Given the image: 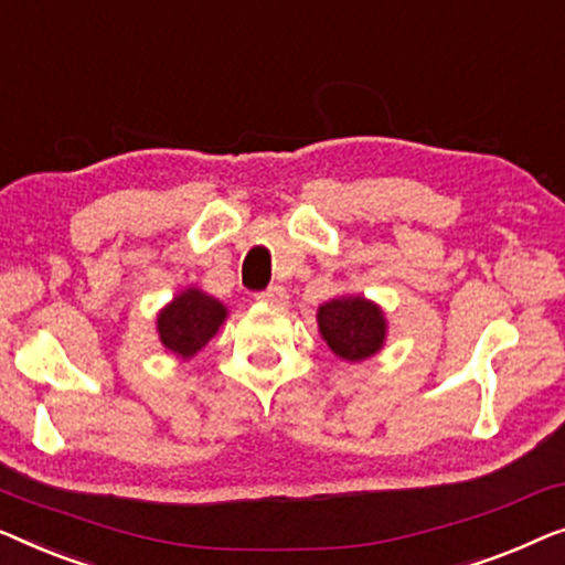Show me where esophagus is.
I'll return each instance as SVG.
<instances>
[{"label":"esophagus","instance_id":"obj_1","mask_svg":"<svg viewBox=\"0 0 565 565\" xmlns=\"http://www.w3.org/2000/svg\"><path fill=\"white\" fill-rule=\"evenodd\" d=\"M256 299L266 301V305H271V307H279V309L289 305V294H286L284 286H268V289L260 291Z\"/></svg>","mask_w":565,"mask_h":565}]
</instances>
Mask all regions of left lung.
<instances>
[{
	"mask_svg": "<svg viewBox=\"0 0 565 565\" xmlns=\"http://www.w3.org/2000/svg\"><path fill=\"white\" fill-rule=\"evenodd\" d=\"M320 335L338 359L359 363L376 355L386 340V317L365 297H338L317 309Z\"/></svg>",
	"mask_w": 565,
	"mask_h": 565,
	"instance_id": "1",
	"label": "left lung"
}]
</instances>
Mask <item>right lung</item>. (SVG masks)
Listing matches in <instances>:
<instances>
[{"label":"right lung","instance_id":"add662e5","mask_svg":"<svg viewBox=\"0 0 565 565\" xmlns=\"http://www.w3.org/2000/svg\"><path fill=\"white\" fill-rule=\"evenodd\" d=\"M225 317L227 309L220 299L210 297L196 286H189L158 312V340L171 353H177V359L189 361L217 335Z\"/></svg>","mask_w":565,"mask_h":565}]
</instances>
